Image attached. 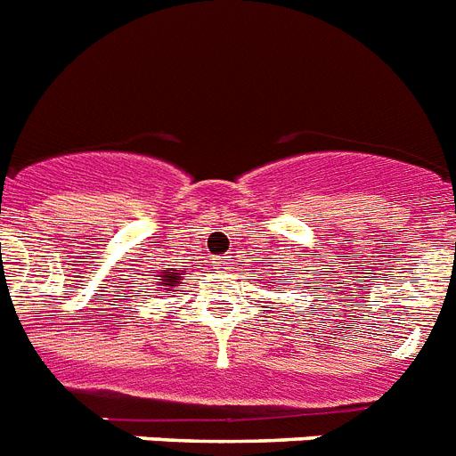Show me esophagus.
I'll list each match as a JSON object with an SVG mask.
<instances>
[{
	"label": "esophagus",
	"instance_id": "esophagus-1",
	"mask_svg": "<svg viewBox=\"0 0 456 456\" xmlns=\"http://www.w3.org/2000/svg\"><path fill=\"white\" fill-rule=\"evenodd\" d=\"M231 256H221V258H216V268L219 270H231Z\"/></svg>",
	"mask_w": 456,
	"mask_h": 456
}]
</instances>
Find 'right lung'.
Wrapping results in <instances>:
<instances>
[{"mask_svg": "<svg viewBox=\"0 0 456 456\" xmlns=\"http://www.w3.org/2000/svg\"><path fill=\"white\" fill-rule=\"evenodd\" d=\"M182 274H183V270H179V273H176V270H172V273H163V274H158V289H165V291H175L176 287H182Z\"/></svg>", "mask_w": 456, "mask_h": 456, "instance_id": "obj_1", "label": "right lung"}]
</instances>
